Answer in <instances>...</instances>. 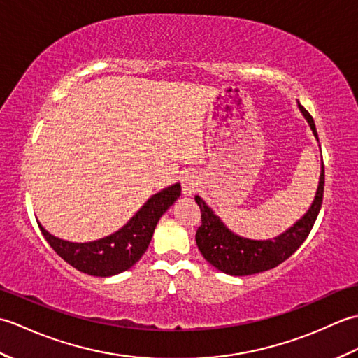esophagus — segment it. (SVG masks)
<instances>
[{
  "label": "esophagus",
  "mask_w": 358,
  "mask_h": 358,
  "mask_svg": "<svg viewBox=\"0 0 358 358\" xmlns=\"http://www.w3.org/2000/svg\"><path fill=\"white\" fill-rule=\"evenodd\" d=\"M200 187V178L195 173L189 172L183 177V194L185 195H194Z\"/></svg>",
  "instance_id": "34e87169"
}]
</instances>
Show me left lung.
<instances>
[{"instance_id": "8db88e82", "label": "left lung", "mask_w": 358, "mask_h": 358, "mask_svg": "<svg viewBox=\"0 0 358 358\" xmlns=\"http://www.w3.org/2000/svg\"><path fill=\"white\" fill-rule=\"evenodd\" d=\"M296 106L318 141L313 117L299 101H296ZM323 189L324 167L322 162L318 186L309 209L292 226H289L285 232L272 240H252L232 232L215 214V210L200 195H195V201L201 209V226L195 235L196 246L208 263L227 275L245 277L273 269L280 263L287 260L306 240L322 208Z\"/></svg>"}]
</instances>
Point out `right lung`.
I'll list each match as a JSON object with an SVG mask.
<instances>
[{
  "instance_id": "obj_1",
  "label": "right lung",
  "mask_w": 358,
  "mask_h": 358,
  "mask_svg": "<svg viewBox=\"0 0 358 358\" xmlns=\"http://www.w3.org/2000/svg\"><path fill=\"white\" fill-rule=\"evenodd\" d=\"M181 185L175 183L154 194L129 222L108 237L92 241L63 240L38 223L45 241L75 269L94 277H112L131 269L146 252L158 220L177 201Z\"/></svg>"
}]
</instances>
